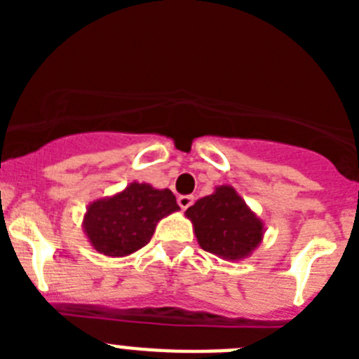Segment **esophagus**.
Wrapping results in <instances>:
<instances>
[{"mask_svg": "<svg viewBox=\"0 0 359 359\" xmlns=\"http://www.w3.org/2000/svg\"><path fill=\"white\" fill-rule=\"evenodd\" d=\"M192 203H194V198H192V196H180V198H177V205H180L182 210H187Z\"/></svg>", "mask_w": 359, "mask_h": 359, "instance_id": "obj_1", "label": "esophagus"}]
</instances>
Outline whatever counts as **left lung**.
Returning a JSON list of instances; mask_svg holds the SVG:
<instances>
[{
	"label": "left lung",
	"instance_id": "1",
	"mask_svg": "<svg viewBox=\"0 0 359 359\" xmlns=\"http://www.w3.org/2000/svg\"><path fill=\"white\" fill-rule=\"evenodd\" d=\"M196 239L205 252L224 261H243L264 239V221L231 185H217L210 196L187 208Z\"/></svg>",
	"mask_w": 359,
	"mask_h": 359
}]
</instances>
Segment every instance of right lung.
<instances>
[{"instance_id":"obj_1","label":"right lung","mask_w":359,"mask_h":359,"mask_svg":"<svg viewBox=\"0 0 359 359\" xmlns=\"http://www.w3.org/2000/svg\"><path fill=\"white\" fill-rule=\"evenodd\" d=\"M180 210L169 189L133 182L120 192L95 199L82 219L91 248L107 257H126L144 248L161 219Z\"/></svg>"}]
</instances>
